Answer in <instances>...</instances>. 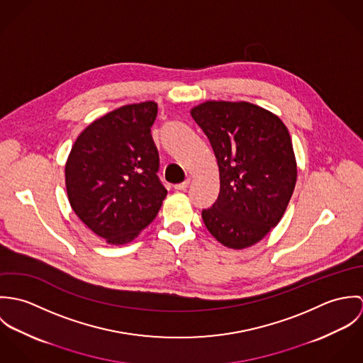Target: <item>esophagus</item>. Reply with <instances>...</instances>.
<instances>
[{"label": "esophagus", "instance_id": "esophagus-1", "mask_svg": "<svg viewBox=\"0 0 363 363\" xmlns=\"http://www.w3.org/2000/svg\"><path fill=\"white\" fill-rule=\"evenodd\" d=\"M189 184H190V180L187 179V180H184L183 183H179V184H174V189L176 190H186L187 187H189Z\"/></svg>", "mask_w": 363, "mask_h": 363}]
</instances>
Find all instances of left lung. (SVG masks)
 <instances>
[{
	"label": "left lung",
	"instance_id": "8db88e82",
	"mask_svg": "<svg viewBox=\"0 0 363 363\" xmlns=\"http://www.w3.org/2000/svg\"><path fill=\"white\" fill-rule=\"evenodd\" d=\"M219 167V194L201 215L209 233L230 249L261 240L281 220L296 183L285 124L247 102L209 101L191 110Z\"/></svg>",
	"mask_w": 363,
	"mask_h": 363
}]
</instances>
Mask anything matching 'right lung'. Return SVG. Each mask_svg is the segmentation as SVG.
Segmentation results:
<instances>
[{"label":"right lung","mask_w":363,"mask_h":363,"mask_svg":"<svg viewBox=\"0 0 363 363\" xmlns=\"http://www.w3.org/2000/svg\"><path fill=\"white\" fill-rule=\"evenodd\" d=\"M156 113L155 102L116 108L89 124L68 156L69 204L107 243L124 245L138 236L167 194L151 137Z\"/></svg>","instance_id":"obj_1"}]
</instances>
